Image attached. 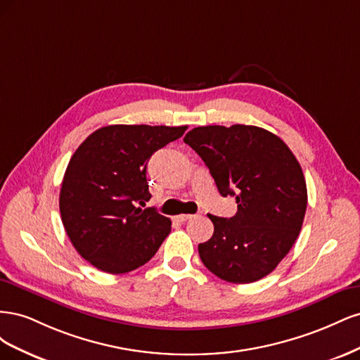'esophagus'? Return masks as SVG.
Listing matches in <instances>:
<instances>
[{
	"instance_id": "1",
	"label": "esophagus",
	"mask_w": 360,
	"mask_h": 360,
	"mask_svg": "<svg viewBox=\"0 0 360 360\" xmlns=\"http://www.w3.org/2000/svg\"><path fill=\"white\" fill-rule=\"evenodd\" d=\"M192 214H179V216H176V219L179 221V222H188L189 219H192Z\"/></svg>"
}]
</instances>
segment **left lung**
<instances>
[{"mask_svg": "<svg viewBox=\"0 0 360 360\" xmlns=\"http://www.w3.org/2000/svg\"><path fill=\"white\" fill-rule=\"evenodd\" d=\"M183 141L201 156L222 197L237 202L230 219L207 214L214 233L198 245L202 264L233 284L267 276L290 252L307 212V181L296 156L257 126H201Z\"/></svg>", "mask_w": 360, "mask_h": 360, "instance_id": "8db88e82", "label": "left lung"}]
</instances>
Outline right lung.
I'll use <instances>...</instances> for the list:
<instances>
[{
  "label": "right lung",
  "mask_w": 360,
  "mask_h": 360,
  "mask_svg": "<svg viewBox=\"0 0 360 360\" xmlns=\"http://www.w3.org/2000/svg\"><path fill=\"white\" fill-rule=\"evenodd\" d=\"M188 126L112 124L97 129L76 148L60 191V213L78 254L106 274H127L151 259L171 231L155 209L147 162L179 139Z\"/></svg>",
  "instance_id": "add662e5"
}]
</instances>
